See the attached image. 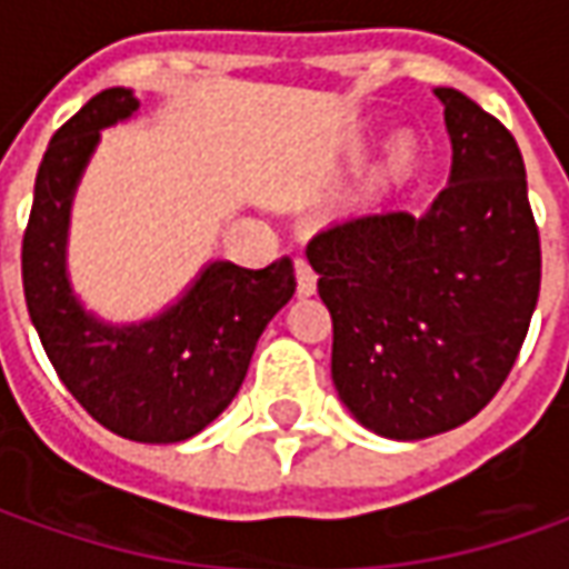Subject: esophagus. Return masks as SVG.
<instances>
[{"instance_id": "esophagus-1", "label": "esophagus", "mask_w": 569, "mask_h": 569, "mask_svg": "<svg viewBox=\"0 0 569 569\" xmlns=\"http://www.w3.org/2000/svg\"><path fill=\"white\" fill-rule=\"evenodd\" d=\"M293 272H297V293L300 297H312L316 293V272L307 260L293 262Z\"/></svg>"}]
</instances>
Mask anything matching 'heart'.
Wrapping results in <instances>:
<instances>
[{
	"instance_id": "b5f03b06",
	"label": "heart",
	"mask_w": 569,
	"mask_h": 569,
	"mask_svg": "<svg viewBox=\"0 0 569 569\" xmlns=\"http://www.w3.org/2000/svg\"><path fill=\"white\" fill-rule=\"evenodd\" d=\"M411 163H415V148H411V142H397L390 148V154H387L383 176L387 179H399V176H406L411 170Z\"/></svg>"
}]
</instances>
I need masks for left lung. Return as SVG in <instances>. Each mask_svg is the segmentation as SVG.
<instances>
[{"instance_id": "1", "label": "left lung", "mask_w": 569, "mask_h": 569, "mask_svg": "<svg viewBox=\"0 0 569 569\" xmlns=\"http://www.w3.org/2000/svg\"><path fill=\"white\" fill-rule=\"evenodd\" d=\"M452 144L425 217L362 213L307 247L335 322L337 397L371 433L427 440L471 421L515 366L542 253L515 136L458 89H433Z\"/></svg>"}]
</instances>
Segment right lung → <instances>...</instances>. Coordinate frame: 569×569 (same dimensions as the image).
I'll use <instances>...</instances> for the list:
<instances>
[{
    "mask_svg": "<svg viewBox=\"0 0 569 569\" xmlns=\"http://www.w3.org/2000/svg\"><path fill=\"white\" fill-rule=\"evenodd\" d=\"M136 113V92L113 86L52 136L23 232V297L58 378L98 425L136 442H182L238 397L257 340L297 281L288 257L266 269L210 260L151 319L108 322L86 309L68 272L73 194L101 129Z\"/></svg>",
    "mask_w": 569,
    "mask_h": 569,
    "instance_id": "add662e5",
    "label": "right lung"
}]
</instances>
